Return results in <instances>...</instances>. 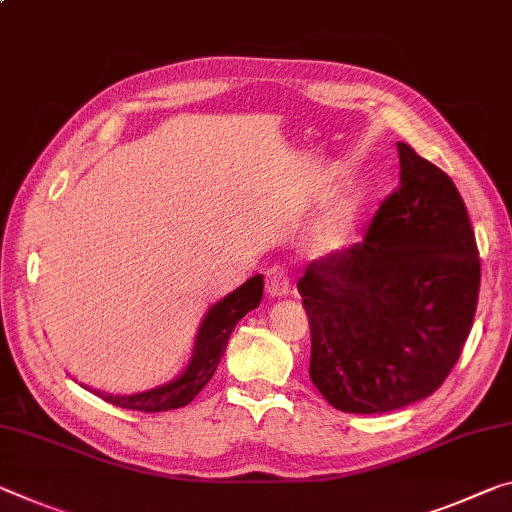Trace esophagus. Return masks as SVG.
I'll use <instances>...</instances> for the list:
<instances>
[{"label":"esophagus","mask_w":512,"mask_h":512,"mask_svg":"<svg viewBox=\"0 0 512 512\" xmlns=\"http://www.w3.org/2000/svg\"><path fill=\"white\" fill-rule=\"evenodd\" d=\"M266 291H269V296L273 298H282L291 294V282L285 266L278 264L266 271Z\"/></svg>","instance_id":"34e87169"}]
</instances>
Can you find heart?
<instances>
[{"mask_svg": "<svg viewBox=\"0 0 512 512\" xmlns=\"http://www.w3.org/2000/svg\"><path fill=\"white\" fill-rule=\"evenodd\" d=\"M355 212L351 207H339L337 212H332L326 221L316 225V230L310 237V248L319 255L335 253L348 241V234H351Z\"/></svg>", "mask_w": 512, "mask_h": 512, "instance_id": "1", "label": "heart"}]
</instances>
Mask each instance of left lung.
<instances>
[{
    "mask_svg": "<svg viewBox=\"0 0 512 512\" xmlns=\"http://www.w3.org/2000/svg\"><path fill=\"white\" fill-rule=\"evenodd\" d=\"M401 186L367 237L316 259L298 291L310 319V378L332 408L378 415L431 396L472 330L481 259L451 177L396 143Z\"/></svg>",
    "mask_w": 512,
    "mask_h": 512,
    "instance_id": "1",
    "label": "left lung"
}]
</instances>
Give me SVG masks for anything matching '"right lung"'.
I'll use <instances>...</instances> for the list:
<instances>
[{
    "instance_id": "add662e5",
    "label": "right lung",
    "mask_w": 512,
    "mask_h": 512,
    "mask_svg": "<svg viewBox=\"0 0 512 512\" xmlns=\"http://www.w3.org/2000/svg\"><path fill=\"white\" fill-rule=\"evenodd\" d=\"M262 294L264 278L262 275H253V278L243 282L239 289H234L232 294H227L225 298L218 300L216 305L209 307L205 319H202L198 328L189 364H186V369L180 376L170 380V383L136 394H104L97 392V389L95 394L125 410L164 412L184 408V405H189L196 399L200 389L212 380L234 326H237L250 310H255V307L262 303Z\"/></svg>"
}]
</instances>
